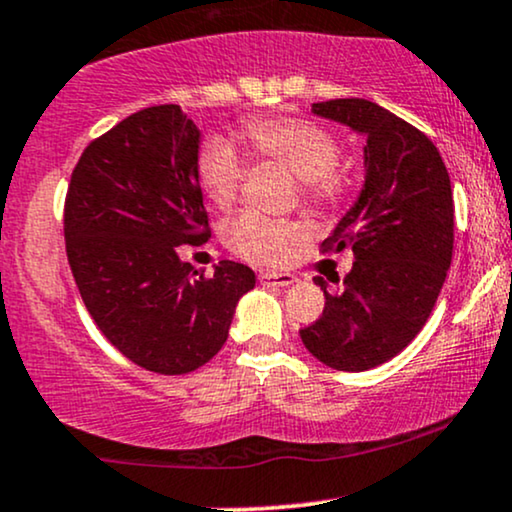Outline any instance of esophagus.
<instances>
[{
	"label": "esophagus",
	"mask_w": 512,
	"mask_h": 512,
	"mask_svg": "<svg viewBox=\"0 0 512 512\" xmlns=\"http://www.w3.org/2000/svg\"><path fill=\"white\" fill-rule=\"evenodd\" d=\"M295 281V276L293 274H276V272H262L260 274V283L262 286H267V288H274V286H291V283Z\"/></svg>",
	"instance_id": "esophagus-1"
}]
</instances>
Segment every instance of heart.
Returning <instances> with one entry per match:
<instances>
[{
	"instance_id": "b5f03b06",
	"label": "heart",
	"mask_w": 512,
	"mask_h": 512,
	"mask_svg": "<svg viewBox=\"0 0 512 512\" xmlns=\"http://www.w3.org/2000/svg\"><path fill=\"white\" fill-rule=\"evenodd\" d=\"M243 138L250 152L264 162L286 166L300 178V193L310 205L336 202L346 188L338 157L341 145L315 121L295 116H255L243 121ZM245 159L226 138L212 135L200 145L195 174L202 193L219 209H229L245 181ZM300 238V229L288 219H274L260 212H243L229 224L226 240L243 260L279 264Z\"/></svg>"
}]
</instances>
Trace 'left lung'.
<instances>
[{
    "label": "left lung",
    "instance_id": "8db88e82",
    "mask_svg": "<svg viewBox=\"0 0 512 512\" xmlns=\"http://www.w3.org/2000/svg\"><path fill=\"white\" fill-rule=\"evenodd\" d=\"M312 112L365 135V186L322 243L353 250V269L338 293L317 276L324 312L300 338L326 367L365 372L396 357L432 315L453 257L451 178L432 140L379 104L346 97Z\"/></svg>",
    "mask_w": 512,
    "mask_h": 512
}]
</instances>
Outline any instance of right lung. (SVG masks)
Instances as JSON below:
<instances>
[{
	"instance_id": "right-lung-1",
	"label": "right lung",
	"mask_w": 512,
	"mask_h": 512,
	"mask_svg": "<svg viewBox=\"0 0 512 512\" xmlns=\"http://www.w3.org/2000/svg\"><path fill=\"white\" fill-rule=\"evenodd\" d=\"M200 131L178 104L140 109L80 155L64 202L73 279L107 341L138 367L188 374L219 353L245 264L193 272L181 245L212 236L195 174Z\"/></svg>"
}]
</instances>
